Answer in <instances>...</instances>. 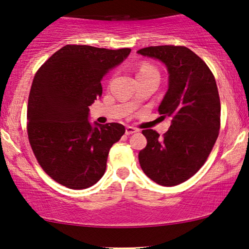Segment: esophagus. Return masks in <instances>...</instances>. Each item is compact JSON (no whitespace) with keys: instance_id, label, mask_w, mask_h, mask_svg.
<instances>
[{"instance_id":"1","label":"esophagus","mask_w":249,"mask_h":249,"mask_svg":"<svg viewBox=\"0 0 249 249\" xmlns=\"http://www.w3.org/2000/svg\"><path fill=\"white\" fill-rule=\"evenodd\" d=\"M136 132H138V129L132 127V126H127V127L125 128V134L126 135H131V134H133V133H136Z\"/></svg>"}]
</instances>
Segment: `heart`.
Here are the masks:
<instances>
[{"mask_svg":"<svg viewBox=\"0 0 249 249\" xmlns=\"http://www.w3.org/2000/svg\"><path fill=\"white\" fill-rule=\"evenodd\" d=\"M152 73H158V71H157L156 68H153V66L149 65V64H142L141 68L139 69L138 76H140V75H146V74H152ZM158 74H159V73H158Z\"/></svg>","mask_w":249,"mask_h":249,"instance_id":"obj_1","label":"heart"}]
</instances>
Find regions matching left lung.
Instances as JSON below:
<instances>
[{
  "label": "left lung",
  "mask_w": 249,
  "mask_h": 249,
  "mask_svg": "<svg viewBox=\"0 0 249 249\" xmlns=\"http://www.w3.org/2000/svg\"><path fill=\"white\" fill-rule=\"evenodd\" d=\"M138 54L158 59L167 68L168 90L158 110L171 120L163 138L153 129H143L148 143L139 161L157 184L175 186L197 173L218 139V87L208 65L190 48L151 46Z\"/></svg>",
  "instance_id": "8db88e82"
}]
</instances>
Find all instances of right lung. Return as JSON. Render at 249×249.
<instances>
[{
	"mask_svg": "<svg viewBox=\"0 0 249 249\" xmlns=\"http://www.w3.org/2000/svg\"><path fill=\"white\" fill-rule=\"evenodd\" d=\"M131 53L66 45L35 75L28 100V138L38 162L63 186L83 190L106 170L108 153L124 125L90 123L89 106L103 93L101 80Z\"/></svg>",
	"mask_w": 249,
	"mask_h": 249,
	"instance_id": "obj_1",
	"label": "right lung"
}]
</instances>
